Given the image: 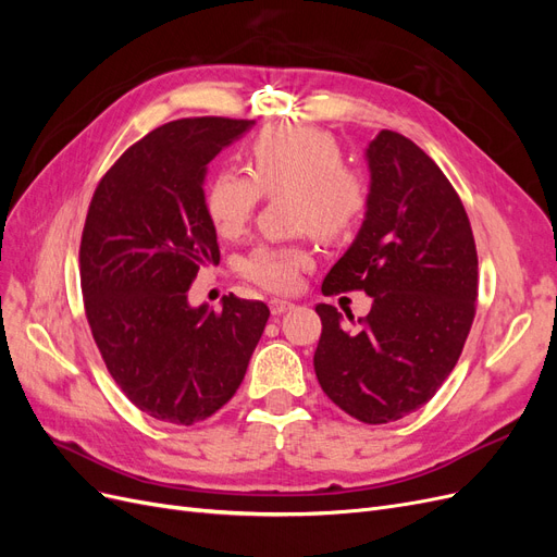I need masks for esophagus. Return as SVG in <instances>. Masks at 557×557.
<instances>
[{
    "instance_id": "obj_1",
    "label": "esophagus",
    "mask_w": 557,
    "mask_h": 557,
    "mask_svg": "<svg viewBox=\"0 0 557 557\" xmlns=\"http://www.w3.org/2000/svg\"><path fill=\"white\" fill-rule=\"evenodd\" d=\"M295 305L293 301H288V299H269V309H272V313L274 315H281V313H285L288 309H293Z\"/></svg>"
}]
</instances>
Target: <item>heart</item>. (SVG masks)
<instances>
[{
    "label": "heart",
    "instance_id": "b5f03b06",
    "mask_svg": "<svg viewBox=\"0 0 557 557\" xmlns=\"http://www.w3.org/2000/svg\"><path fill=\"white\" fill-rule=\"evenodd\" d=\"M250 174L223 166L205 190V211L223 239H237L264 195H293V218L320 239H342L367 209V185L344 166L342 146L332 134L309 125H274L250 144ZM309 248L260 244L242 260L239 272L272 293H293L311 267Z\"/></svg>",
    "mask_w": 557,
    "mask_h": 557
}]
</instances>
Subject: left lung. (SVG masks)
Instances as JSON below:
<instances>
[{"instance_id":"left-lung-1","label":"left lung","mask_w":557,"mask_h":557,"mask_svg":"<svg viewBox=\"0 0 557 557\" xmlns=\"http://www.w3.org/2000/svg\"><path fill=\"white\" fill-rule=\"evenodd\" d=\"M367 213L323 295L364 290V318L318 305L313 369L325 395L367 425L423 407L458 362L476 313L479 258L462 201L411 139L381 129L367 148Z\"/></svg>"}]
</instances>
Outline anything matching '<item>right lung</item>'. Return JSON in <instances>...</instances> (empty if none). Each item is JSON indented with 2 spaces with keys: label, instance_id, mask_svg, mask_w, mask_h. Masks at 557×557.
Here are the masks:
<instances>
[{
  "label": "right lung",
  "instance_id": "obj_1",
  "mask_svg": "<svg viewBox=\"0 0 557 557\" xmlns=\"http://www.w3.org/2000/svg\"><path fill=\"white\" fill-rule=\"evenodd\" d=\"M252 121L183 117L148 132L99 181L81 237V290L109 374L134 407L195 425L244 381L269 309L223 297L190 307L199 267L218 264L205 211L207 164Z\"/></svg>",
  "mask_w": 557,
  "mask_h": 557
}]
</instances>
